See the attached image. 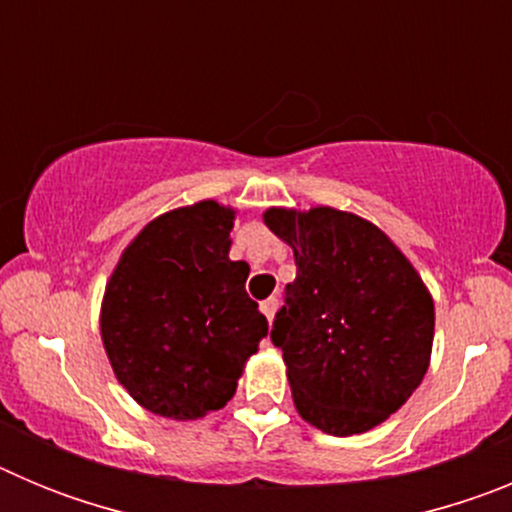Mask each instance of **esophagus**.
<instances>
[{
    "label": "esophagus",
    "instance_id": "1",
    "mask_svg": "<svg viewBox=\"0 0 512 512\" xmlns=\"http://www.w3.org/2000/svg\"><path fill=\"white\" fill-rule=\"evenodd\" d=\"M277 307H279L277 297H269V300L261 302V312H264L269 323H271V320H274V315H277Z\"/></svg>",
    "mask_w": 512,
    "mask_h": 512
}]
</instances>
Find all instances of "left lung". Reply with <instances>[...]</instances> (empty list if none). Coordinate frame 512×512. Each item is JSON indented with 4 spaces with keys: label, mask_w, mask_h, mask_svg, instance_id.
Segmentation results:
<instances>
[{
    "label": "left lung",
    "mask_w": 512,
    "mask_h": 512,
    "mask_svg": "<svg viewBox=\"0 0 512 512\" xmlns=\"http://www.w3.org/2000/svg\"><path fill=\"white\" fill-rule=\"evenodd\" d=\"M266 228L295 251L297 277L271 325L292 400L330 436L372 431L428 372L433 297L374 223L333 207H269Z\"/></svg>",
    "instance_id": "8db88e82"
}]
</instances>
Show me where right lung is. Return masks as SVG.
Returning <instances> with one entry per match:
<instances>
[{
    "instance_id": "obj_1",
    "label": "right lung",
    "mask_w": 512,
    "mask_h": 512,
    "mask_svg": "<svg viewBox=\"0 0 512 512\" xmlns=\"http://www.w3.org/2000/svg\"><path fill=\"white\" fill-rule=\"evenodd\" d=\"M235 210L202 200L164 212L122 251L99 330L117 382L161 418L225 408L269 323L230 261Z\"/></svg>"
}]
</instances>
